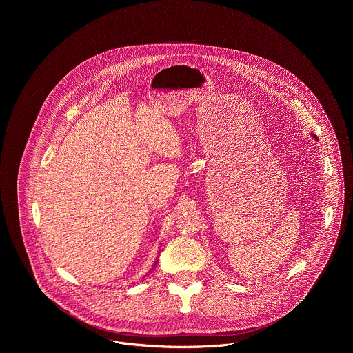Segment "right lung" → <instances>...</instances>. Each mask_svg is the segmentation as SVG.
<instances>
[{"label":"right lung","mask_w":353,"mask_h":353,"mask_svg":"<svg viewBox=\"0 0 353 353\" xmlns=\"http://www.w3.org/2000/svg\"><path fill=\"white\" fill-rule=\"evenodd\" d=\"M154 265H156V263H154ZM154 265H153V266H154Z\"/></svg>","instance_id":"add662e5"}]
</instances>
